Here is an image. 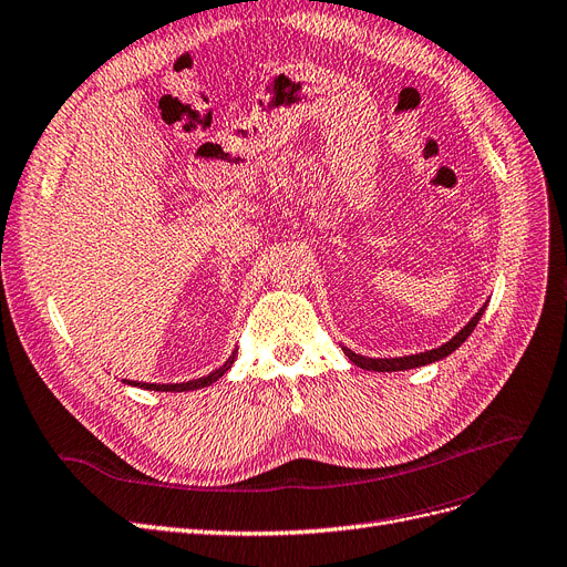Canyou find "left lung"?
I'll use <instances>...</instances> for the list:
<instances>
[{
	"label": "left lung",
	"instance_id": "8db88e82",
	"mask_svg": "<svg viewBox=\"0 0 567 567\" xmlns=\"http://www.w3.org/2000/svg\"><path fill=\"white\" fill-rule=\"evenodd\" d=\"M484 310H486V306L481 308L476 316L463 329H460L451 341H446L444 346H439L434 350H425V352H417V354H406V358H392V360H388V358L385 360H381V358L379 360H375V358H364V354L352 352L350 348H343V352L348 354V360L352 364H358L360 369H367V371H406V369L425 367V364H432V362H439V360L449 358L453 350H457L460 346H463L467 341L470 333L474 331V327L478 324L481 316H484Z\"/></svg>",
	"mask_w": 567,
	"mask_h": 567
}]
</instances>
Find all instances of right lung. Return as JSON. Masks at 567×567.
<instances>
[{"instance_id":"1","label":"right lung","mask_w":567,"mask_h":567,"mask_svg":"<svg viewBox=\"0 0 567 567\" xmlns=\"http://www.w3.org/2000/svg\"><path fill=\"white\" fill-rule=\"evenodd\" d=\"M236 362V352L230 354V358L224 362V367L215 369L209 375H203V379H196V381H188V383H137V381H123L128 385H135V388H144V390H156V392H188V390H200V388H207L213 385L215 381H219L221 375L230 369V364Z\"/></svg>"}]
</instances>
